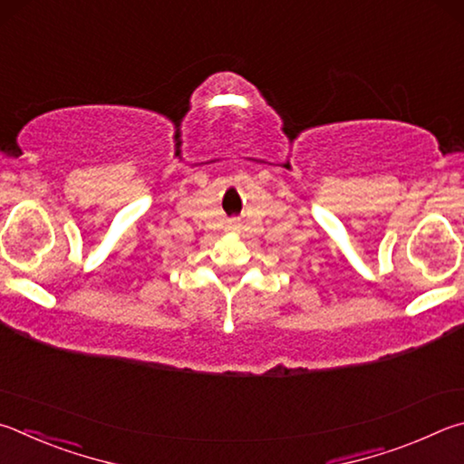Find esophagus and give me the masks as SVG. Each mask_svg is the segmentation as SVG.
I'll list each match as a JSON object with an SVG mask.
<instances>
[{
	"label": "esophagus",
	"instance_id": "34e87169",
	"mask_svg": "<svg viewBox=\"0 0 464 464\" xmlns=\"http://www.w3.org/2000/svg\"><path fill=\"white\" fill-rule=\"evenodd\" d=\"M237 227H238V224H234V222L230 224V230H237Z\"/></svg>",
	"mask_w": 464,
	"mask_h": 464
}]
</instances>
